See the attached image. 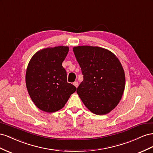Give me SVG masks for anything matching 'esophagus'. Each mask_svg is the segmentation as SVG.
Wrapping results in <instances>:
<instances>
[{
    "mask_svg": "<svg viewBox=\"0 0 153 153\" xmlns=\"http://www.w3.org/2000/svg\"><path fill=\"white\" fill-rule=\"evenodd\" d=\"M74 85L75 86L76 88H77L78 87V86H79V83H78V82H77V81H75L74 82Z\"/></svg>",
    "mask_w": 153,
    "mask_h": 153,
    "instance_id": "obj_1",
    "label": "esophagus"
}]
</instances>
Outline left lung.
Masks as SVG:
<instances>
[{
  "instance_id": "8db88e82",
  "label": "left lung",
  "mask_w": 153,
  "mask_h": 153,
  "mask_svg": "<svg viewBox=\"0 0 153 153\" xmlns=\"http://www.w3.org/2000/svg\"><path fill=\"white\" fill-rule=\"evenodd\" d=\"M73 51L83 75L77 89L82 102L94 114L110 113L119 103L125 88V74L119 59L99 47L77 46Z\"/></svg>"
}]
</instances>
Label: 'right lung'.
Segmentation results:
<instances>
[{
    "label": "right lung",
    "instance_id": "1",
    "mask_svg": "<svg viewBox=\"0 0 153 153\" xmlns=\"http://www.w3.org/2000/svg\"><path fill=\"white\" fill-rule=\"evenodd\" d=\"M69 51L67 46L48 47L38 51L28 64L26 87L30 99L40 110L53 113L63 108L75 86L67 82L62 63Z\"/></svg>",
    "mask_w": 153,
    "mask_h": 153
}]
</instances>
